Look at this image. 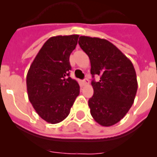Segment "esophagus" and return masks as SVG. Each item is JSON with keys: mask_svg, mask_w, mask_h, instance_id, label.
Listing matches in <instances>:
<instances>
[{"mask_svg": "<svg viewBox=\"0 0 157 157\" xmlns=\"http://www.w3.org/2000/svg\"><path fill=\"white\" fill-rule=\"evenodd\" d=\"M89 82H90V81H89V80L87 78L84 79L83 81H82V84H83L84 86H86V85H88Z\"/></svg>", "mask_w": 157, "mask_h": 157, "instance_id": "1", "label": "esophagus"}]
</instances>
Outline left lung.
<instances>
[{
	"mask_svg": "<svg viewBox=\"0 0 157 157\" xmlns=\"http://www.w3.org/2000/svg\"><path fill=\"white\" fill-rule=\"evenodd\" d=\"M80 47L90 60L92 98L89 99L90 114L103 126L119 122L134 103L137 90L136 72L131 61L112 43L105 39L81 36Z\"/></svg>",
	"mask_w": 157,
	"mask_h": 157,
	"instance_id": "8db88e82",
	"label": "left lung"
}]
</instances>
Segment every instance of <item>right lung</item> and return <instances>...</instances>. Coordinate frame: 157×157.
Masks as SVG:
<instances>
[{
    "mask_svg": "<svg viewBox=\"0 0 157 157\" xmlns=\"http://www.w3.org/2000/svg\"><path fill=\"white\" fill-rule=\"evenodd\" d=\"M78 35L57 36L45 41L27 75L29 101L45 121L57 124L70 113L80 94L77 81L69 76V62Z\"/></svg>",
    "mask_w": 157,
    "mask_h": 157,
    "instance_id": "add662e5",
    "label": "right lung"
}]
</instances>
